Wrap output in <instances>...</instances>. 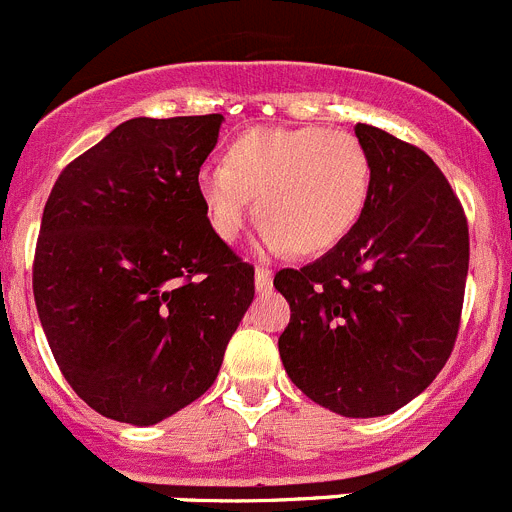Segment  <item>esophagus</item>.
I'll return each mask as SVG.
<instances>
[{
  "label": "esophagus",
  "instance_id": "34e87169",
  "mask_svg": "<svg viewBox=\"0 0 512 512\" xmlns=\"http://www.w3.org/2000/svg\"><path fill=\"white\" fill-rule=\"evenodd\" d=\"M255 288L260 293H267V290L273 288V270L270 267H257L255 270Z\"/></svg>",
  "mask_w": 512,
  "mask_h": 512
}]
</instances>
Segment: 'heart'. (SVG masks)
<instances>
[{"mask_svg": "<svg viewBox=\"0 0 512 512\" xmlns=\"http://www.w3.org/2000/svg\"><path fill=\"white\" fill-rule=\"evenodd\" d=\"M196 188L224 242L239 237L255 199L262 247L321 255L365 214L372 160L347 130L252 127L229 142L224 165L199 170Z\"/></svg>", "mask_w": 512, "mask_h": 512, "instance_id": "obj_1", "label": "heart"}]
</instances>
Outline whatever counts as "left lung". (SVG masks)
<instances>
[{"label":"left lung","mask_w":512,"mask_h":512,"mask_svg":"<svg viewBox=\"0 0 512 512\" xmlns=\"http://www.w3.org/2000/svg\"><path fill=\"white\" fill-rule=\"evenodd\" d=\"M372 191L347 237L275 288L290 303L278 339L288 377L347 418L398 411L434 382L459 334L469 227L457 193L421 147L357 124Z\"/></svg>","instance_id":"obj_1"}]
</instances>
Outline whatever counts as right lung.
<instances>
[{"instance_id": "right-lung-1", "label": "right lung", "mask_w": 512, "mask_h": 512, "mask_svg": "<svg viewBox=\"0 0 512 512\" xmlns=\"http://www.w3.org/2000/svg\"><path fill=\"white\" fill-rule=\"evenodd\" d=\"M219 124L127 119L45 201L40 324L68 385L114 421L153 426L201 398L255 298V267L216 237L196 188Z\"/></svg>"}]
</instances>
